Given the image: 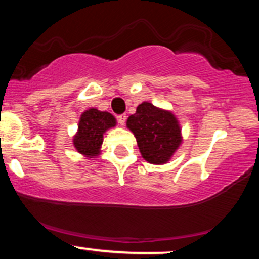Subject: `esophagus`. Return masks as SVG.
I'll return each instance as SVG.
<instances>
[{"label":"esophagus","instance_id":"34e87169","mask_svg":"<svg viewBox=\"0 0 259 259\" xmlns=\"http://www.w3.org/2000/svg\"><path fill=\"white\" fill-rule=\"evenodd\" d=\"M117 119H118V121H119L120 125H124V124H125V121H126V114H119L117 117Z\"/></svg>","mask_w":259,"mask_h":259}]
</instances>
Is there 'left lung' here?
<instances>
[{"instance_id":"1","label":"left lung","mask_w":259,"mask_h":259,"mask_svg":"<svg viewBox=\"0 0 259 259\" xmlns=\"http://www.w3.org/2000/svg\"><path fill=\"white\" fill-rule=\"evenodd\" d=\"M126 126L135 135L142 157L152 164H164L180 146L181 129L171 112L150 102L138 106L127 118Z\"/></svg>"}]
</instances>
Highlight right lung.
Segmentation results:
<instances>
[{"mask_svg": "<svg viewBox=\"0 0 259 259\" xmlns=\"http://www.w3.org/2000/svg\"><path fill=\"white\" fill-rule=\"evenodd\" d=\"M115 124L117 120L111 113L101 112L96 108L88 109L80 117L78 133L73 139L74 147L89 158L99 156L103 134L109 127L115 126Z\"/></svg>", "mask_w": 259, "mask_h": 259, "instance_id": "obj_1", "label": "right lung"}]
</instances>
